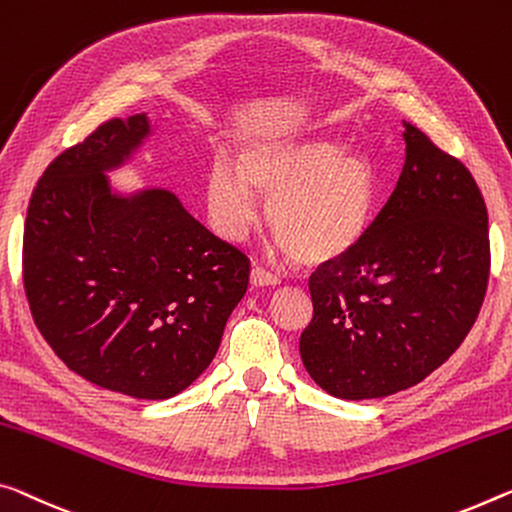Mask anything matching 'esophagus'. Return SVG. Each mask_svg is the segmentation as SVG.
<instances>
[{
    "mask_svg": "<svg viewBox=\"0 0 512 512\" xmlns=\"http://www.w3.org/2000/svg\"><path fill=\"white\" fill-rule=\"evenodd\" d=\"M250 285L253 287H278L280 278L269 271H264L262 266H253V271H250Z\"/></svg>",
    "mask_w": 512,
    "mask_h": 512,
    "instance_id": "1",
    "label": "esophagus"
}]
</instances>
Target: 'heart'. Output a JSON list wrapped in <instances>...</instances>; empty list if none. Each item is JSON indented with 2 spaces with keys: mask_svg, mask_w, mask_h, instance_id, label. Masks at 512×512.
Wrapping results in <instances>:
<instances>
[{
  "mask_svg": "<svg viewBox=\"0 0 512 512\" xmlns=\"http://www.w3.org/2000/svg\"><path fill=\"white\" fill-rule=\"evenodd\" d=\"M257 198L280 248L296 262H335L367 234L378 202V175L358 152L326 136H280L241 145L237 168L218 159L209 170L207 209L216 232L239 241L257 218Z\"/></svg>",
  "mask_w": 512,
  "mask_h": 512,
  "instance_id": "heart-1",
  "label": "heart"
}]
</instances>
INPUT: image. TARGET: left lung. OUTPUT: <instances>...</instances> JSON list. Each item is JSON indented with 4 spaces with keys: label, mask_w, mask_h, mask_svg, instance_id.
<instances>
[{
    "label": "left lung",
    "mask_w": 512,
    "mask_h": 512,
    "mask_svg": "<svg viewBox=\"0 0 512 512\" xmlns=\"http://www.w3.org/2000/svg\"><path fill=\"white\" fill-rule=\"evenodd\" d=\"M403 141L399 182L364 239L310 280L300 358L337 399L421 383L456 353L488 289V209L472 173L415 125Z\"/></svg>",
    "instance_id": "8db88e82"
}]
</instances>
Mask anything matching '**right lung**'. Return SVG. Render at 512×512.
<instances>
[{"mask_svg": "<svg viewBox=\"0 0 512 512\" xmlns=\"http://www.w3.org/2000/svg\"><path fill=\"white\" fill-rule=\"evenodd\" d=\"M150 132L145 113L113 118L47 166L27 209L22 280L40 335L68 369L157 401L214 360L250 262L175 193L111 189L109 170Z\"/></svg>", "mask_w": 512, "mask_h": 512, "instance_id": "right-lung-1", "label": "right lung"}]
</instances>
